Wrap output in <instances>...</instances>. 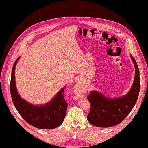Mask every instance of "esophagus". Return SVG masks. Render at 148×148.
Listing matches in <instances>:
<instances>
[{"label": "esophagus", "mask_w": 148, "mask_h": 148, "mask_svg": "<svg viewBox=\"0 0 148 148\" xmlns=\"http://www.w3.org/2000/svg\"><path fill=\"white\" fill-rule=\"evenodd\" d=\"M83 88L80 85L77 86L76 91H75L76 97L77 98H80V97L82 98V97H83Z\"/></svg>", "instance_id": "34e87169"}]
</instances>
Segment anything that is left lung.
<instances>
[{"label": "left lung", "instance_id": "left-lung-1", "mask_svg": "<svg viewBox=\"0 0 148 148\" xmlns=\"http://www.w3.org/2000/svg\"><path fill=\"white\" fill-rule=\"evenodd\" d=\"M131 59L135 67L133 84L126 95L110 99L97 91H92L88 95L91 110L88 120L92 125L100 127H108L120 124L132 110L137 100L140 88V74L137 62L132 56Z\"/></svg>", "mask_w": 148, "mask_h": 148}]
</instances>
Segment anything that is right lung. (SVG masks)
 <instances>
[{
    "label": "right lung",
    "instance_id": "right-lung-1",
    "mask_svg": "<svg viewBox=\"0 0 148 148\" xmlns=\"http://www.w3.org/2000/svg\"><path fill=\"white\" fill-rule=\"evenodd\" d=\"M20 57L12 66L10 83L11 98L17 111L27 123L43 130H52L61 125L65 117L68 103L64 99L63 88L52 100L42 105L31 104L18 94L16 86L15 68Z\"/></svg>",
    "mask_w": 148,
    "mask_h": 148
}]
</instances>
